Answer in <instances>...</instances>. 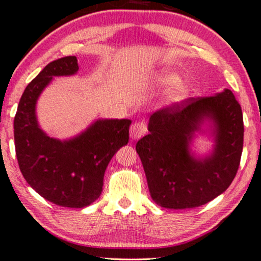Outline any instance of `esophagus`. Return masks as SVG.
<instances>
[{
  "label": "esophagus",
  "mask_w": 261,
  "mask_h": 261,
  "mask_svg": "<svg viewBox=\"0 0 261 261\" xmlns=\"http://www.w3.org/2000/svg\"><path fill=\"white\" fill-rule=\"evenodd\" d=\"M147 133V124L143 121H138L130 126L129 134L132 139H140Z\"/></svg>",
  "instance_id": "1"
}]
</instances>
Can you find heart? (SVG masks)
Segmentation results:
<instances>
[{
    "label": "heart",
    "instance_id": "heart-1",
    "mask_svg": "<svg viewBox=\"0 0 261 261\" xmlns=\"http://www.w3.org/2000/svg\"><path fill=\"white\" fill-rule=\"evenodd\" d=\"M177 81V75L175 73H169V71H164L156 77V82L162 87H168L174 85ZM190 93V87L184 82H179L172 87V89L168 93V99L172 102H180L186 99Z\"/></svg>",
    "mask_w": 261,
    "mask_h": 261
}]
</instances>
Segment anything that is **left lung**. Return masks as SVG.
Returning <instances> with one entry per match:
<instances>
[{
	"mask_svg": "<svg viewBox=\"0 0 261 261\" xmlns=\"http://www.w3.org/2000/svg\"><path fill=\"white\" fill-rule=\"evenodd\" d=\"M205 116L217 126L216 148L205 161L188 152L191 135ZM150 133L135 149L145 169L149 193L165 208H193L227 190L240 165L243 112L229 89L217 95L190 97L150 115Z\"/></svg>",
	"mask_w": 261,
	"mask_h": 261,
	"instance_id": "left-lung-1",
	"label": "left lung"
}]
</instances>
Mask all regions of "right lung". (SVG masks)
Listing matches in <instances>:
<instances>
[{
  "label": "right lung",
  "mask_w": 261,
  "mask_h": 261,
  "mask_svg": "<svg viewBox=\"0 0 261 261\" xmlns=\"http://www.w3.org/2000/svg\"><path fill=\"white\" fill-rule=\"evenodd\" d=\"M79 70L76 56L51 61L25 87L14 119L15 150L25 181L55 205L82 208L99 198L116 150L127 145L130 120H99L80 137L61 142L37 126L35 105L53 76Z\"/></svg>",
  "instance_id": "obj_1"
}]
</instances>
